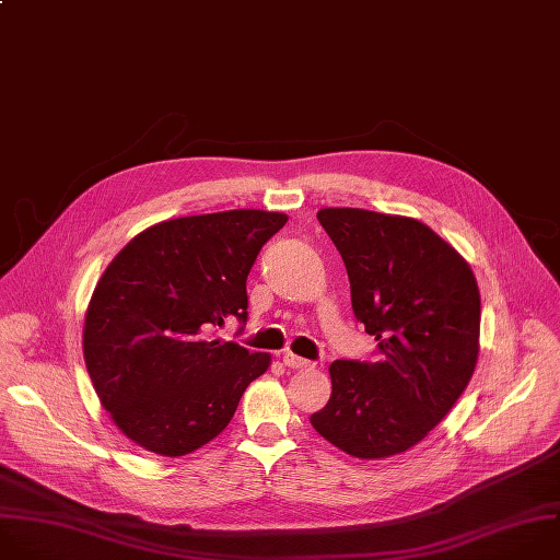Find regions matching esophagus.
<instances>
[{
    "instance_id": "34e87169",
    "label": "esophagus",
    "mask_w": 560,
    "mask_h": 560,
    "mask_svg": "<svg viewBox=\"0 0 560 560\" xmlns=\"http://www.w3.org/2000/svg\"><path fill=\"white\" fill-rule=\"evenodd\" d=\"M283 364L290 366V369H305V366H312L310 360H305V358H301V355H296V353H292V351H285V353H283Z\"/></svg>"
}]
</instances>
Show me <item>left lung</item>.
<instances>
[{
    "label": "left lung",
    "instance_id": "8db88e82",
    "mask_svg": "<svg viewBox=\"0 0 560 560\" xmlns=\"http://www.w3.org/2000/svg\"><path fill=\"white\" fill-rule=\"evenodd\" d=\"M351 307L381 360H334L331 396L310 422L358 459L400 455L433 431L468 387L481 299L468 261L427 224L362 209H320Z\"/></svg>",
    "mask_w": 560,
    "mask_h": 560
}]
</instances>
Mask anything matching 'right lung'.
<instances>
[{"instance_id":"add662e5","label":"right lung","mask_w":560,"mask_h":560,"mask_svg":"<svg viewBox=\"0 0 560 560\" xmlns=\"http://www.w3.org/2000/svg\"><path fill=\"white\" fill-rule=\"evenodd\" d=\"M288 215L255 209L177 218L136 235L88 305L83 355L103 409L138 446L189 455L233 420L270 353L211 334L248 318V272Z\"/></svg>"}]
</instances>
